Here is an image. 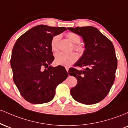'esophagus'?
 I'll list each match as a JSON object with an SVG mask.
<instances>
[{
    "label": "esophagus",
    "instance_id": "obj_1",
    "mask_svg": "<svg viewBox=\"0 0 128 128\" xmlns=\"http://www.w3.org/2000/svg\"><path fill=\"white\" fill-rule=\"evenodd\" d=\"M65 68H66V70H67V72H68V67H66Z\"/></svg>",
    "mask_w": 128,
    "mask_h": 128
}]
</instances>
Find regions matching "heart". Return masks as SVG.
<instances>
[{"label": "heart", "instance_id": "1", "mask_svg": "<svg viewBox=\"0 0 128 128\" xmlns=\"http://www.w3.org/2000/svg\"><path fill=\"white\" fill-rule=\"evenodd\" d=\"M67 38L74 45V48L79 52H82L83 48L79 44L80 41V38L78 35L73 32H69L67 35ZM60 36H56L53 37L51 41V48L52 50L56 51L58 49V41ZM78 59V55L76 53L72 52L70 54H66L64 52H58L55 55V61L57 64L65 66H68L74 62Z\"/></svg>", "mask_w": 128, "mask_h": 128}]
</instances>
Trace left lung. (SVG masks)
<instances>
[{
    "label": "left lung",
    "instance_id": "8db88e82",
    "mask_svg": "<svg viewBox=\"0 0 128 128\" xmlns=\"http://www.w3.org/2000/svg\"><path fill=\"white\" fill-rule=\"evenodd\" d=\"M82 38L85 50L75 66L85 68L69 69L68 74L77 79V85L70 90L77 102L92 105L102 100L115 80L117 60L112 42L92 26L67 28Z\"/></svg>",
    "mask_w": 128,
    "mask_h": 128
}]
</instances>
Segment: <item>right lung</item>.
Listing matches in <instances>:
<instances>
[{"mask_svg": "<svg viewBox=\"0 0 128 128\" xmlns=\"http://www.w3.org/2000/svg\"><path fill=\"white\" fill-rule=\"evenodd\" d=\"M67 29L40 24L17 39L12 50L11 66L13 80L23 98L34 104L54 99L57 86L67 78L62 66L52 67L54 60L51 41ZM47 69L43 70L42 67Z\"/></svg>", "mask_w": 128, "mask_h": 128, "instance_id": "add662e5", "label": "right lung"}]
</instances>
